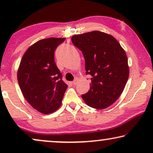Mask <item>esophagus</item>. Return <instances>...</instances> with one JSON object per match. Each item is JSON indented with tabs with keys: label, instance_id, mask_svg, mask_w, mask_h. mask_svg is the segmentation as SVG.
<instances>
[{
	"label": "esophagus",
	"instance_id": "1",
	"mask_svg": "<svg viewBox=\"0 0 153 153\" xmlns=\"http://www.w3.org/2000/svg\"><path fill=\"white\" fill-rule=\"evenodd\" d=\"M79 81V78H76V79H74V81H72V84H73V85H76L77 83H78Z\"/></svg>",
	"mask_w": 153,
	"mask_h": 153
}]
</instances>
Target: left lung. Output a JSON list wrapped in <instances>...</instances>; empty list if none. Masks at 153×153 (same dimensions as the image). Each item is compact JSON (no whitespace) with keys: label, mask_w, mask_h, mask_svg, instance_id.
<instances>
[{"label":"left lung","mask_w":153,"mask_h":153,"mask_svg":"<svg viewBox=\"0 0 153 153\" xmlns=\"http://www.w3.org/2000/svg\"><path fill=\"white\" fill-rule=\"evenodd\" d=\"M72 42L82 51L86 74L92 76L82 99L91 107H108L121 95L129 77L125 50L114 37L98 30L73 35Z\"/></svg>","instance_id":"8db88e82"}]
</instances>
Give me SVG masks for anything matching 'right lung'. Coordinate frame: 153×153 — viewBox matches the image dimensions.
Here are the masks:
<instances>
[{
  "mask_svg": "<svg viewBox=\"0 0 153 153\" xmlns=\"http://www.w3.org/2000/svg\"><path fill=\"white\" fill-rule=\"evenodd\" d=\"M65 40L50 37L37 41L26 50L19 66L17 79L23 95L42 114L57 111L68 88L54 61V51Z\"/></svg>",
  "mask_w": 153,
  "mask_h": 153,
  "instance_id": "right-lung-1",
  "label": "right lung"
}]
</instances>
